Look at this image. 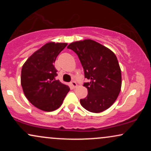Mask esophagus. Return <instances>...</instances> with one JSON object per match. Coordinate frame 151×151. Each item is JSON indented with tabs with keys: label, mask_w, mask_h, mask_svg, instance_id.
Listing matches in <instances>:
<instances>
[{
	"label": "esophagus",
	"mask_w": 151,
	"mask_h": 151,
	"mask_svg": "<svg viewBox=\"0 0 151 151\" xmlns=\"http://www.w3.org/2000/svg\"><path fill=\"white\" fill-rule=\"evenodd\" d=\"M70 84H71V86H72L73 88H76L77 86V84L76 83V81H71Z\"/></svg>",
	"instance_id": "obj_1"
}]
</instances>
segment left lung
<instances>
[{
    "label": "left lung",
    "instance_id": "obj_1",
    "mask_svg": "<svg viewBox=\"0 0 151 151\" xmlns=\"http://www.w3.org/2000/svg\"><path fill=\"white\" fill-rule=\"evenodd\" d=\"M79 57L84 77L90 81L84 84L87 89L81 105L92 113L108 109L118 98L121 88V71L116 56L106 47L92 40L72 42L67 47Z\"/></svg>",
    "mask_w": 151,
    "mask_h": 151
}]
</instances>
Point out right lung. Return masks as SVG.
Instances as JSON below:
<instances>
[{"mask_svg": "<svg viewBox=\"0 0 151 151\" xmlns=\"http://www.w3.org/2000/svg\"><path fill=\"white\" fill-rule=\"evenodd\" d=\"M67 43L50 42L32 54L22 67L20 82L26 98L45 111H53L63 103L70 87L55 80L54 63Z\"/></svg>", "mask_w": 151, "mask_h": 151, "instance_id": "add662e5", "label": "right lung"}]
</instances>
